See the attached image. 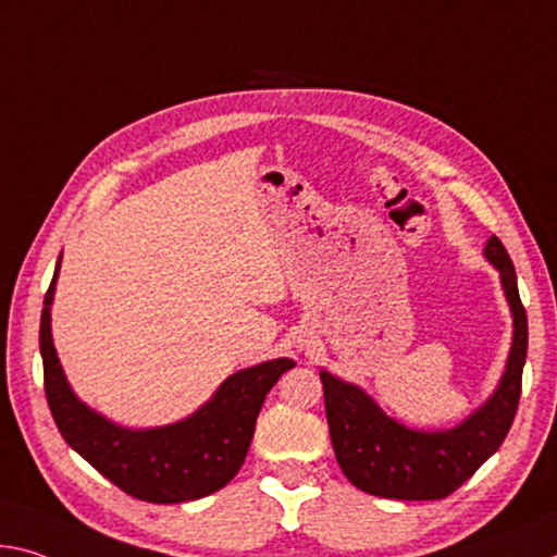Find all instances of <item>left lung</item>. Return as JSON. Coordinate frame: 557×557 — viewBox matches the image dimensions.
<instances>
[{"mask_svg": "<svg viewBox=\"0 0 557 557\" xmlns=\"http://www.w3.org/2000/svg\"><path fill=\"white\" fill-rule=\"evenodd\" d=\"M485 260L500 272L503 295L513 314V344L498 389L469 419L446 431H417L394 421L357 384L320 372L330 436L344 475L359 491L396 500L451 496L498 451L516 419L528 351V317L518 295L516 268L496 235Z\"/></svg>", "mask_w": 557, "mask_h": 557, "instance_id": "8db88e82", "label": "left lung"}]
</instances>
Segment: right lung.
Returning a JSON list of instances; mask_svg holds the SVG:
<instances>
[{"label":"right lung","mask_w":557,"mask_h":557,"mask_svg":"<svg viewBox=\"0 0 557 557\" xmlns=\"http://www.w3.org/2000/svg\"><path fill=\"white\" fill-rule=\"evenodd\" d=\"M59 268L61 255L44 297L39 349L44 392L66 444L138 500L185 503L210 496L231 483L250 448L264 396L295 361L272 359L240 369L218 386L213 399L183 421L156 429L119 426L78 399L59 364L51 339V302Z\"/></svg>","instance_id":"add662e5"}]
</instances>
